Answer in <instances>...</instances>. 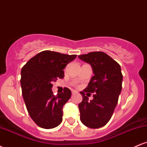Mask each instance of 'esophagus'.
I'll use <instances>...</instances> for the list:
<instances>
[{
	"mask_svg": "<svg viewBox=\"0 0 147 147\" xmlns=\"http://www.w3.org/2000/svg\"><path fill=\"white\" fill-rule=\"evenodd\" d=\"M77 91L74 90H72V95H75V94H77Z\"/></svg>",
	"mask_w": 147,
	"mask_h": 147,
	"instance_id": "obj_1",
	"label": "esophagus"
}]
</instances>
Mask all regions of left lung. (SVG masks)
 <instances>
[{
    "label": "left lung",
    "mask_w": 147,
    "mask_h": 147,
    "mask_svg": "<svg viewBox=\"0 0 147 147\" xmlns=\"http://www.w3.org/2000/svg\"><path fill=\"white\" fill-rule=\"evenodd\" d=\"M78 57L90 64L94 73L87 88L80 92L83 97L79 104L80 120L87 127L98 129L109 122L117 106L122 90L121 67L102 52H90ZM90 93H94V99L88 100L87 96Z\"/></svg>",
    "instance_id": "obj_1"
}]
</instances>
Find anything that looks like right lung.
Returning a JSON list of instances; mask_svg holds the SVG:
<instances>
[{
  "mask_svg": "<svg viewBox=\"0 0 147 147\" xmlns=\"http://www.w3.org/2000/svg\"><path fill=\"white\" fill-rule=\"evenodd\" d=\"M77 57L50 50L39 52L22 68L21 85L25 106L33 121L43 129L57 127L62 122L63 106L71 97L68 88L53 95L52 82L64 77L63 69Z\"/></svg>",
  "mask_w": 147,
  "mask_h": 147,
  "instance_id": "obj_1",
  "label": "right lung"
}]
</instances>
